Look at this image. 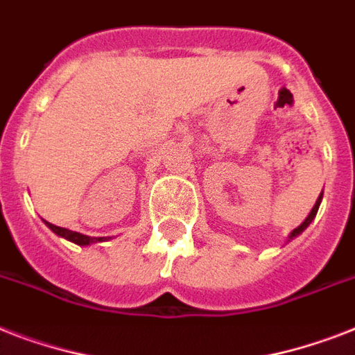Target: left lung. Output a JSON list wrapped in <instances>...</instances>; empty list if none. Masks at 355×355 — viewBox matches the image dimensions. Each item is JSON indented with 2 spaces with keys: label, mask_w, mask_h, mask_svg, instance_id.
<instances>
[{
  "label": "left lung",
  "mask_w": 355,
  "mask_h": 355,
  "mask_svg": "<svg viewBox=\"0 0 355 355\" xmlns=\"http://www.w3.org/2000/svg\"><path fill=\"white\" fill-rule=\"evenodd\" d=\"M320 199H322V193H320V197H319V199H317V202H315L313 210L309 211V216L306 217V221H304L302 225H300V227H298V228H295V230H293V232H291V236H289V239H293V237H297L298 234H300V232H304V230H306V228H308V225H309V223L313 221V219H315V216H317V210H319Z\"/></svg>",
  "instance_id": "obj_1"
}]
</instances>
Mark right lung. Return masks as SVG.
Listing matches in <instances>:
<instances>
[{
  "label": "right lung",
  "instance_id": "1",
  "mask_svg": "<svg viewBox=\"0 0 355 355\" xmlns=\"http://www.w3.org/2000/svg\"><path fill=\"white\" fill-rule=\"evenodd\" d=\"M46 225L51 228L53 232L57 234V236H62L69 241L77 243V245H90V243H99V241H105L107 237H90V236H85V234H79V232H73V230H68V228H62V227H57V225H51V223H47Z\"/></svg>",
  "mask_w": 355,
  "mask_h": 355
}]
</instances>
